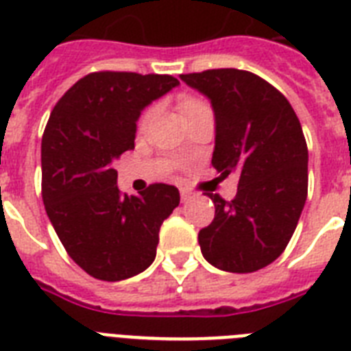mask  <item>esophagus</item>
I'll return each mask as SVG.
<instances>
[{"mask_svg":"<svg viewBox=\"0 0 351 351\" xmlns=\"http://www.w3.org/2000/svg\"><path fill=\"white\" fill-rule=\"evenodd\" d=\"M180 197H182V202H189V200L193 198V195L189 191H186V189H182Z\"/></svg>","mask_w":351,"mask_h":351,"instance_id":"esophagus-1","label":"esophagus"}]
</instances>
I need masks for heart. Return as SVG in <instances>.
Returning a JSON list of instances; mask_svg holds the SVG:
<instances>
[{
	"instance_id": "1",
	"label": "heart",
	"mask_w": 351,
	"mask_h": 351,
	"mask_svg": "<svg viewBox=\"0 0 351 351\" xmlns=\"http://www.w3.org/2000/svg\"><path fill=\"white\" fill-rule=\"evenodd\" d=\"M200 106H202V104H198V101H195V100H184V101H182V109H184V112H186V114L189 111H193V109H197V107H200ZM151 117H153V109L143 114V118H142L143 125H145V123H147V121L151 120Z\"/></svg>"
}]
</instances>
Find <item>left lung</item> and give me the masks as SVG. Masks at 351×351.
<instances>
[{"label": "left lung", "mask_w": 351, "mask_h": 351, "mask_svg": "<svg viewBox=\"0 0 351 351\" xmlns=\"http://www.w3.org/2000/svg\"><path fill=\"white\" fill-rule=\"evenodd\" d=\"M211 101L215 149L211 164L237 173L231 202L209 193L213 222L198 233L204 258L230 273H251L286 250L308 195V147L289 101L266 80L239 69L180 74Z\"/></svg>", "instance_id": "left-lung-1"}]
</instances>
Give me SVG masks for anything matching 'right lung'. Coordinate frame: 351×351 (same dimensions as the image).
Segmentation results:
<instances>
[{
    "label": "right lung",
    "instance_id": "add662e5",
    "mask_svg": "<svg viewBox=\"0 0 351 351\" xmlns=\"http://www.w3.org/2000/svg\"><path fill=\"white\" fill-rule=\"evenodd\" d=\"M169 74L93 73L60 98L41 140V195L69 256L117 282L153 264L160 226L180 204L175 186L121 193L114 162L134 149L142 111L178 87Z\"/></svg>",
    "mask_w": 351,
    "mask_h": 351
}]
</instances>
